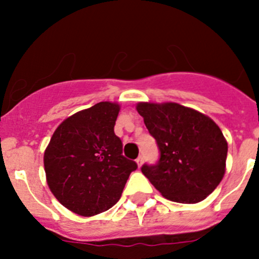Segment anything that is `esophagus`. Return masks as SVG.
Here are the masks:
<instances>
[{
	"instance_id": "34e87169",
	"label": "esophagus",
	"mask_w": 259,
	"mask_h": 259,
	"mask_svg": "<svg viewBox=\"0 0 259 259\" xmlns=\"http://www.w3.org/2000/svg\"><path fill=\"white\" fill-rule=\"evenodd\" d=\"M135 161H137L138 166H139V168H140V166H142V164H143V161H144V159H143V155L138 156V159H137V160H135Z\"/></svg>"
}]
</instances>
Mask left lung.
I'll return each mask as SVG.
<instances>
[{
    "label": "left lung",
    "instance_id": "8db88e82",
    "mask_svg": "<svg viewBox=\"0 0 259 259\" xmlns=\"http://www.w3.org/2000/svg\"><path fill=\"white\" fill-rule=\"evenodd\" d=\"M137 110L160 151L158 163L142 166L143 174L166 199H205L226 173L228 144L218 125L177 103H139Z\"/></svg>",
    "mask_w": 259,
    "mask_h": 259
}]
</instances>
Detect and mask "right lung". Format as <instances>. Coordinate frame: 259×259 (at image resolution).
I'll return each mask as SVG.
<instances>
[{
	"label": "right lung",
	"instance_id": "right-lung-1",
	"mask_svg": "<svg viewBox=\"0 0 259 259\" xmlns=\"http://www.w3.org/2000/svg\"><path fill=\"white\" fill-rule=\"evenodd\" d=\"M120 105L101 101L65 119L45 154L46 180L57 200L82 217L110 209L137 163L122 155L114 133Z\"/></svg>",
	"mask_w": 259,
	"mask_h": 259
}]
</instances>
